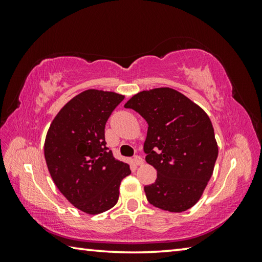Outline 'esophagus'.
Masks as SVG:
<instances>
[{
    "label": "esophagus",
    "instance_id": "1",
    "mask_svg": "<svg viewBox=\"0 0 262 262\" xmlns=\"http://www.w3.org/2000/svg\"><path fill=\"white\" fill-rule=\"evenodd\" d=\"M133 163H134L135 165L140 166V165H142V164H143L144 162H143V158H142L141 156H134V158H133Z\"/></svg>",
    "mask_w": 262,
    "mask_h": 262
}]
</instances>
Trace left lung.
I'll list each match as a JSON object with an SVG mask.
<instances>
[{
    "label": "left lung",
    "instance_id": "8db88e82",
    "mask_svg": "<svg viewBox=\"0 0 262 262\" xmlns=\"http://www.w3.org/2000/svg\"><path fill=\"white\" fill-rule=\"evenodd\" d=\"M125 107L148 123L145 161L157 170L156 181L144 186L148 201L171 212L189 209L201 198L219 156L209 117L170 88L142 91Z\"/></svg>",
    "mask_w": 262,
    "mask_h": 262
}]
</instances>
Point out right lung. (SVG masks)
Listing matches in <instances>:
<instances>
[{"instance_id": "obj_1", "label": "right lung", "mask_w": 262, "mask_h": 262, "mask_svg": "<svg viewBox=\"0 0 262 262\" xmlns=\"http://www.w3.org/2000/svg\"><path fill=\"white\" fill-rule=\"evenodd\" d=\"M122 95L86 90L68 101L53 120L45 141V159L53 181L66 199L86 214L115 206L127 163L106 147L105 125Z\"/></svg>"}]
</instances>
